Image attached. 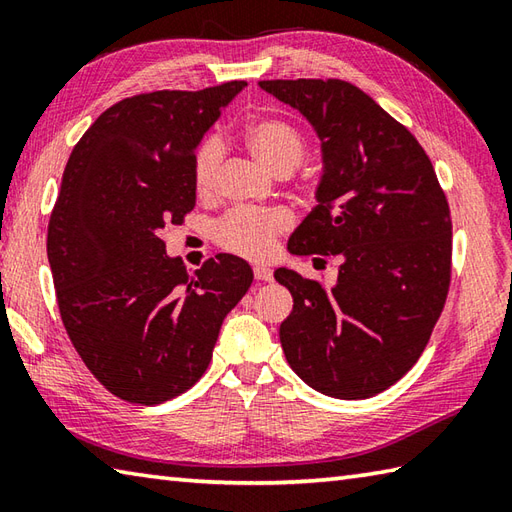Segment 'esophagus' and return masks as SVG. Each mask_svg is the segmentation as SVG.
Wrapping results in <instances>:
<instances>
[{"label":"esophagus","mask_w":512,"mask_h":512,"mask_svg":"<svg viewBox=\"0 0 512 512\" xmlns=\"http://www.w3.org/2000/svg\"><path fill=\"white\" fill-rule=\"evenodd\" d=\"M253 275H255L257 281H270V279H273V270H270L268 266H255Z\"/></svg>","instance_id":"1"}]
</instances>
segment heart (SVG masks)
Listing matches in <instances>:
<instances>
[{"label":"heart","instance_id":"obj_1","mask_svg":"<svg viewBox=\"0 0 512 512\" xmlns=\"http://www.w3.org/2000/svg\"><path fill=\"white\" fill-rule=\"evenodd\" d=\"M244 140L266 169L288 176L306 156V138L299 129L277 116H259L246 123ZM222 165V145L204 138L191 158V178L200 198H211L217 189ZM290 228V215L281 209H237L226 213L213 228V239L226 253L246 259H268L275 253L277 237Z\"/></svg>","mask_w":512,"mask_h":512}]
</instances>
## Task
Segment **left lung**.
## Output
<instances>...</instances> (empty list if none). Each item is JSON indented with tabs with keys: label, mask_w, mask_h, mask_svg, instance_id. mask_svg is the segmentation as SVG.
Segmentation results:
<instances>
[{
	"label": "left lung",
	"mask_w": 512,
	"mask_h": 512,
	"mask_svg": "<svg viewBox=\"0 0 512 512\" xmlns=\"http://www.w3.org/2000/svg\"><path fill=\"white\" fill-rule=\"evenodd\" d=\"M308 118L323 147L314 211L292 233V255H336L325 288L295 270L279 339L301 380L325 396L380 394L416 365L447 303L453 222L427 151L374 99L341 79L259 81Z\"/></svg>",
	"instance_id": "8db88e82"
}]
</instances>
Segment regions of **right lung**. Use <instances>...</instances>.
Here are the masks:
<instances>
[{
  "label": "right lung",
  "instance_id": "obj_1",
  "mask_svg": "<svg viewBox=\"0 0 512 512\" xmlns=\"http://www.w3.org/2000/svg\"><path fill=\"white\" fill-rule=\"evenodd\" d=\"M246 81L158 90L105 110L74 145L48 222L61 321L99 383L136 405L193 387L253 270L220 253L189 273L167 257V224L195 206L191 158Z\"/></svg>",
  "mask_w": 512,
  "mask_h": 512
}]
</instances>
